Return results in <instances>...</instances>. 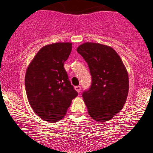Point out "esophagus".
<instances>
[{
  "instance_id": "1",
  "label": "esophagus",
  "mask_w": 153,
  "mask_h": 153,
  "mask_svg": "<svg viewBox=\"0 0 153 153\" xmlns=\"http://www.w3.org/2000/svg\"><path fill=\"white\" fill-rule=\"evenodd\" d=\"M75 90L78 91V93L80 92V91H81V87H80V86H76V87H75Z\"/></svg>"
}]
</instances>
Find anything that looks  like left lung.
<instances>
[{
	"label": "left lung",
	"mask_w": 153,
	"mask_h": 153,
	"mask_svg": "<svg viewBox=\"0 0 153 153\" xmlns=\"http://www.w3.org/2000/svg\"><path fill=\"white\" fill-rule=\"evenodd\" d=\"M88 64L91 76L82 98L89 115L97 122L111 120L123 109L129 91V77L123 61L111 47L85 42L77 49Z\"/></svg>",
	"instance_id": "obj_1"
}]
</instances>
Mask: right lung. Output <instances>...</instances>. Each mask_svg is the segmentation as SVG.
Instances as JSON below:
<instances>
[{
	"label": "right lung",
	"instance_id": "add662e5",
	"mask_svg": "<svg viewBox=\"0 0 153 153\" xmlns=\"http://www.w3.org/2000/svg\"><path fill=\"white\" fill-rule=\"evenodd\" d=\"M71 50V42L45 46L26 70L25 89L28 102L40 117L50 123L61 120L78 94L64 67Z\"/></svg>",
	"mask_w": 153,
	"mask_h": 153
}]
</instances>
